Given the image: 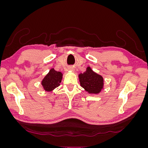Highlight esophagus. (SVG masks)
<instances>
[{
    "label": "esophagus",
    "instance_id": "obj_1",
    "mask_svg": "<svg viewBox=\"0 0 148 148\" xmlns=\"http://www.w3.org/2000/svg\"><path fill=\"white\" fill-rule=\"evenodd\" d=\"M69 70H71V71H74V70H75V69L73 68V66H70L69 68Z\"/></svg>",
    "mask_w": 148,
    "mask_h": 148
}]
</instances>
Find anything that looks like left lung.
Returning <instances> with one entry per match:
<instances>
[{
	"instance_id": "8db88e82",
	"label": "left lung",
	"mask_w": 148,
	"mask_h": 148,
	"mask_svg": "<svg viewBox=\"0 0 148 148\" xmlns=\"http://www.w3.org/2000/svg\"><path fill=\"white\" fill-rule=\"evenodd\" d=\"M80 85L89 94L97 95L104 87V78L88 66L83 73L78 75Z\"/></svg>"
}]
</instances>
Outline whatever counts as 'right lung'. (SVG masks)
Listing matches in <instances>:
<instances>
[{"instance_id":"1","label":"right lung","mask_w":148,"mask_h":148,"mask_svg":"<svg viewBox=\"0 0 148 148\" xmlns=\"http://www.w3.org/2000/svg\"><path fill=\"white\" fill-rule=\"evenodd\" d=\"M62 76L63 74L60 71L51 69L41 82L44 90L47 92H51L59 86L62 82Z\"/></svg>"}]
</instances>
